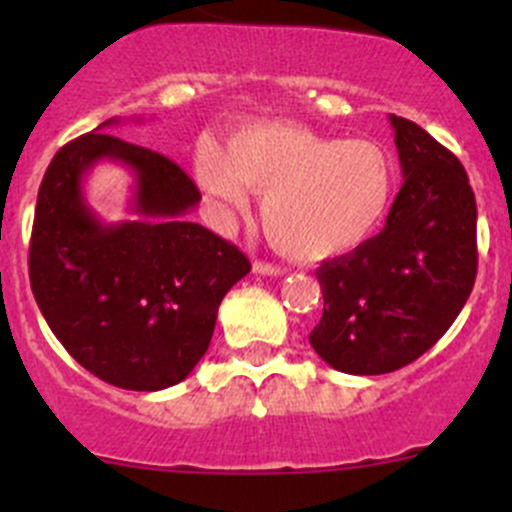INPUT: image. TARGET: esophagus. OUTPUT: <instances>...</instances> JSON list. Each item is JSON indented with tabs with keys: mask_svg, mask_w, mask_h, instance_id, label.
I'll return each instance as SVG.
<instances>
[{
	"mask_svg": "<svg viewBox=\"0 0 512 512\" xmlns=\"http://www.w3.org/2000/svg\"><path fill=\"white\" fill-rule=\"evenodd\" d=\"M252 270H255L257 275H270V277L285 275V267H280V265H272V262H262V260H257L255 265H252Z\"/></svg>",
	"mask_w": 512,
	"mask_h": 512,
	"instance_id": "esophagus-1",
	"label": "esophagus"
}]
</instances>
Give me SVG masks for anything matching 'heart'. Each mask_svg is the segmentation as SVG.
Masks as SVG:
<instances>
[{"label": "heart", "instance_id": "heart-1", "mask_svg": "<svg viewBox=\"0 0 512 512\" xmlns=\"http://www.w3.org/2000/svg\"><path fill=\"white\" fill-rule=\"evenodd\" d=\"M202 190L242 212L247 190L262 195L267 240L297 262H325L365 245L395 195V162L370 140L325 137L292 122H257L227 142L225 157H195Z\"/></svg>", "mask_w": 512, "mask_h": 512}]
</instances>
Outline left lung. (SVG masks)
<instances>
[{"label": "left lung", "mask_w": 512, "mask_h": 512, "mask_svg": "<svg viewBox=\"0 0 512 512\" xmlns=\"http://www.w3.org/2000/svg\"><path fill=\"white\" fill-rule=\"evenodd\" d=\"M403 187L380 235L317 267L325 310L310 345L350 375H385L428 352L478 275V207L465 167L423 127L390 114Z\"/></svg>", "instance_id": "8db88e82"}]
</instances>
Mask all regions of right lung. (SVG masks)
I'll return each instance as SVG.
<instances>
[{
  "label": "right lung",
  "instance_id": "obj_1",
  "mask_svg": "<svg viewBox=\"0 0 512 512\" xmlns=\"http://www.w3.org/2000/svg\"><path fill=\"white\" fill-rule=\"evenodd\" d=\"M67 142L39 185L29 242L34 300L64 350L114 388L155 393L185 380L207 352L217 307L250 260L187 220L202 200L182 167L102 132ZM99 159L136 172L138 217L104 226L81 195Z\"/></svg>",
  "mask_w": 512,
  "mask_h": 512
}]
</instances>
